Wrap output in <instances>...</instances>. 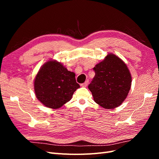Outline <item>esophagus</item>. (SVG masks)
<instances>
[{
	"label": "esophagus",
	"instance_id": "34e87169",
	"mask_svg": "<svg viewBox=\"0 0 159 159\" xmlns=\"http://www.w3.org/2000/svg\"><path fill=\"white\" fill-rule=\"evenodd\" d=\"M88 84H89V81L86 80L84 84H81V87H87V85H88Z\"/></svg>",
	"mask_w": 159,
	"mask_h": 159
}]
</instances>
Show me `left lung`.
Returning a JSON list of instances; mask_svg holds the SVG:
<instances>
[{"mask_svg": "<svg viewBox=\"0 0 159 159\" xmlns=\"http://www.w3.org/2000/svg\"><path fill=\"white\" fill-rule=\"evenodd\" d=\"M95 77L88 85L95 103L105 109H114L126 99L131 85L127 65L113 54L96 65Z\"/></svg>", "mask_w": 159, "mask_h": 159, "instance_id": "obj_1", "label": "left lung"}]
</instances>
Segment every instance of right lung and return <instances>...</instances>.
<instances>
[{
    "mask_svg": "<svg viewBox=\"0 0 159 159\" xmlns=\"http://www.w3.org/2000/svg\"><path fill=\"white\" fill-rule=\"evenodd\" d=\"M37 99L46 107H61L71 99L80 85L75 74L67 70L60 62L48 61L42 66L34 80Z\"/></svg>",
    "mask_w": 159,
    "mask_h": 159,
    "instance_id": "right-lung-1",
    "label": "right lung"
}]
</instances>
